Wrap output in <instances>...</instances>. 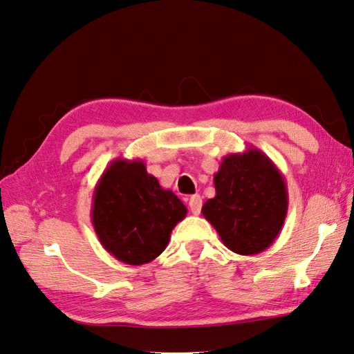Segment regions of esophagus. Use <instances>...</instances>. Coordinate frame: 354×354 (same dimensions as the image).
<instances>
[{"mask_svg": "<svg viewBox=\"0 0 354 354\" xmlns=\"http://www.w3.org/2000/svg\"><path fill=\"white\" fill-rule=\"evenodd\" d=\"M201 207H203V200L200 195H194L191 196V200H189V209H191L192 214H200L201 212Z\"/></svg>", "mask_w": 354, "mask_h": 354, "instance_id": "esophagus-1", "label": "esophagus"}]
</instances>
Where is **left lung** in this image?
<instances>
[{"label": "left lung", "mask_w": 354, "mask_h": 354, "mask_svg": "<svg viewBox=\"0 0 354 354\" xmlns=\"http://www.w3.org/2000/svg\"><path fill=\"white\" fill-rule=\"evenodd\" d=\"M216 195L203 205V216L230 251L255 255L266 251L283 227L287 185L270 158L255 147L230 153L213 177Z\"/></svg>", "instance_id": "left-lung-1"}]
</instances>
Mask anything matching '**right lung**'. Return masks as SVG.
Segmentation results:
<instances>
[{
    "mask_svg": "<svg viewBox=\"0 0 354 354\" xmlns=\"http://www.w3.org/2000/svg\"><path fill=\"white\" fill-rule=\"evenodd\" d=\"M186 213V205L149 174L141 159L112 160L93 192L91 222L100 245L131 266L147 264L165 251Z\"/></svg>",
    "mask_w": 354,
    "mask_h": 354,
    "instance_id": "obj_1",
    "label": "right lung"
}]
</instances>
